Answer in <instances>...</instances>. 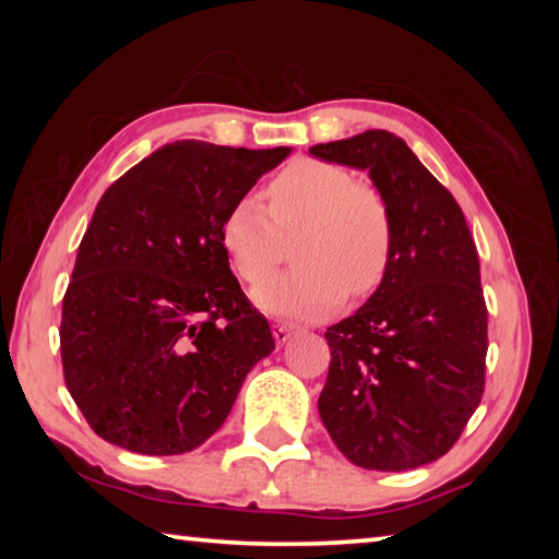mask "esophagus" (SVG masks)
Returning a JSON list of instances; mask_svg holds the SVG:
<instances>
[{
    "label": "esophagus",
    "instance_id": "34e87169",
    "mask_svg": "<svg viewBox=\"0 0 559 559\" xmlns=\"http://www.w3.org/2000/svg\"><path fill=\"white\" fill-rule=\"evenodd\" d=\"M293 335V325H286V323H273V337H276V343L283 345L286 340H290Z\"/></svg>",
    "mask_w": 559,
    "mask_h": 559
}]
</instances>
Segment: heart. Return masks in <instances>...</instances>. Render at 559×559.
Segmentation results:
<instances>
[{"mask_svg":"<svg viewBox=\"0 0 559 559\" xmlns=\"http://www.w3.org/2000/svg\"><path fill=\"white\" fill-rule=\"evenodd\" d=\"M269 206L241 197L222 222V243L246 283H261L296 239L300 266L253 290L261 310L318 318L343 306L347 293L367 298L382 286L394 253V219L384 194L349 169L296 159L271 179Z\"/></svg>","mask_w":559,"mask_h":559,"instance_id":"b5f03b06","label":"heart"}]
</instances>
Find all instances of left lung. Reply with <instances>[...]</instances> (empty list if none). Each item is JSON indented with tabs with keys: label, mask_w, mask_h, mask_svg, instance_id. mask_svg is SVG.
Listing matches in <instances>:
<instances>
[{
	"label": "left lung",
	"mask_w": 559,
	"mask_h": 559,
	"mask_svg": "<svg viewBox=\"0 0 559 559\" xmlns=\"http://www.w3.org/2000/svg\"><path fill=\"white\" fill-rule=\"evenodd\" d=\"M310 155L367 169L394 219L382 286L325 333L320 419L359 468H419L459 441L484 396L488 308L476 243L449 189L392 132L365 130Z\"/></svg>",
	"instance_id": "obj_1"
}]
</instances>
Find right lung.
<instances>
[{"label":"right lung","instance_id":"1","mask_svg":"<svg viewBox=\"0 0 559 559\" xmlns=\"http://www.w3.org/2000/svg\"><path fill=\"white\" fill-rule=\"evenodd\" d=\"M288 153L177 140L100 197L59 330L66 386L100 439L147 456L197 449L276 347L229 269L222 222Z\"/></svg>","mask_w":559,"mask_h":559}]
</instances>
